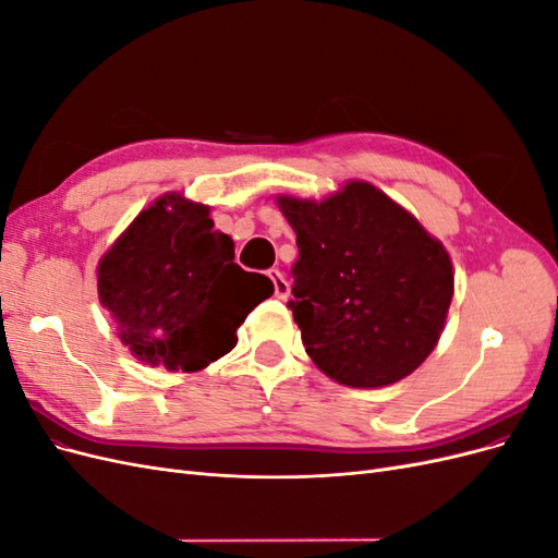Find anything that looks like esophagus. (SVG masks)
Returning <instances> with one entry per match:
<instances>
[{
  "instance_id": "34e87169",
  "label": "esophagus",
  "mask_w": 558,
  "mask_h": 558,
  "mask_svg": "<svg viewBox=\"0 0 558 558\" xmlns=\"http://www.w3.org/2000/svg\"><path fill=\"white\" fill-rule=\"evenodd\" d=\"M267 277L272 279V286H275V295H277L279 300H286V298L291 295V286H289V281H286V277L279 272V269H269Z\"/></svg>"
}]
</instances>
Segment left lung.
I'll use <instances>...</instances> for the list:
<instances>
[{
	"label": "left lung",
	"instance_id": "1",
	"mask_svg": "<svg viewBox=\"0 0 558 558\" xmlns=\"http://www.w3.org/2000/svg\"><path fill=\"white\" fill-rule=\"evenodd\" d=\"M277 205L298 234L289 307L316 367L351 388L412 375L451 305L442 242L367 181L320 202L279 195Z\"/></svg>",
	"mask_w": 558,
	"mask_h": 558
}]
</instances>
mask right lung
<instances>
[{"instance_id": "right-lung-1", "label": "right lung", "mask_w": 558, "mask_h": 558, "mask_svg": "<svg viewBox=\"0 0 558 558\" xmlns=\"http://www.w3.org/2000/svg\"><path fill=\"white\" fill-rule=\"evenodd\" d=\"M97 293L140 361L197 373L232 351L246 314L275 286L234 263L209 207L167 193L99 260Z\"/></svg>"}]
</instances>
